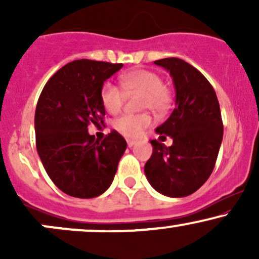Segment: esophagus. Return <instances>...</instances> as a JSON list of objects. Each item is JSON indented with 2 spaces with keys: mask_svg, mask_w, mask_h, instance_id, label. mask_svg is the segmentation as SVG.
<instances>
[{
  "mask_svg": "<svg viewBox=\"0 0 259 259\" xmlns=\"http://www.w3.org/2000/svg\"><path fill=\"white\" fill-rule=\"evenodd\" d=\"M126 142H127V146H129V147H133L134 146V145H135L136 144V141H135V140H126Z\"/></svg>",
  "mask_w": 259,
  "mask_h": 259,
  "instance_id": "1",
  "label": "esophagus"
}]
</instances>
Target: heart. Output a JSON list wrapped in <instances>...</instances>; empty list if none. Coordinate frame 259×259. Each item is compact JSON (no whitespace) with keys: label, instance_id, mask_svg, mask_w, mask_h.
<instances>
[{"label":"heart","instance_id":"obj_1","mask_svg":"<svg viewBox=\"0 0 259 259\" xmlns=\"http://www.w3.org/2000/svg\"><path fill=\"white\" fill-rule=\"evenodd\" d=\"M120 88L106 82L101 90V101L107 112L117 114L123 107L124 95L142 94L140 108L151 109L154 113H163L170 102V92L163 85L162 76L158 73L147 69H134L119 76ZM151 125V118L147 114H125L114 121L118 133L126 138H138L145 129Z\"/></svg>","mask_w":259,"mask_h":259}]
</instances>
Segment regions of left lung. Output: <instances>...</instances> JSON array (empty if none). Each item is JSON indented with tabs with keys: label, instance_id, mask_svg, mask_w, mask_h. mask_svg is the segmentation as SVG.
Returning <instances> with one entry per match:
<instances>
[{
	"label": "left lung",
	"instance_id": "obj_1",
	"mask_svg": "<svg viewBox=\"0 0 259 259\" xmlns=\"http://www.w3.org/2000/svg\"><path fill=\"white\" fill-rule=\"evenodd\" d=\"M154 64L168 70L175 88V108L156 129L159 139L170 136L167 147L151 140L152 156L145 164L148 183L168 197H185L206 183L214 169L223 140V121L214 89L203 74L180 58Z\"/></svg>",
	"mask_w": 259,
	"mask_h": 259
}]
</instances>
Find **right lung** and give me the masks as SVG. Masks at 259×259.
I'll list each match as a JSON object with an SVG mask.
<instances>
[{
	"mask_svg": "<svg viewBox=\"0 0 259 259\" xmlns=\"http://www.w3.org/2000/svg\"><path fill=\"white\" fill-rule=\"evenodd\" d=\"M123 64L76 59L62 67L45 85L35 112L36 148L50 179L78 198L102 195L111 186L126 141L113 130L99 141L90 124H103V82Z\"/></svg>",
	"mask_w": 259,
	"mask_h": 259,
	"instance_id": "add662e5",
	"label": "right lung"
}]
</instances>
